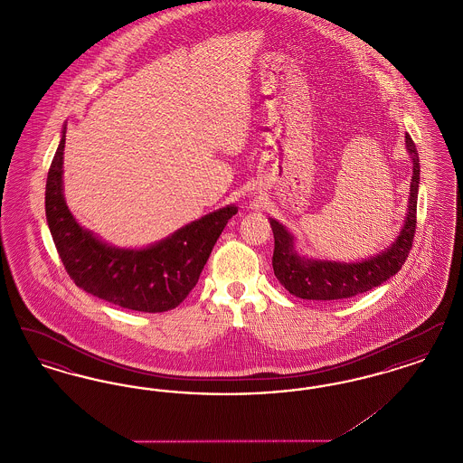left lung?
Listing matches in <instances>:
<instances>
[{
    "instance_id": "1",
    "label": "left lung",
    "mask_w": 463,
    "mask_h": 463,
    "mask_svg": "<svg viewBox=\"0 0 463 463\" xmlns=\"http://www.w3.org/2000/svg\"><path fill=\"white\" fill-rule=\"evenodd\" d=\"M406 151L413 161V175L410 184L408 210L402 229L396 240L373 257L359 262H335L323 259H308L300 255L295 238L283 223L270 219L274 232L272 267L279 283L288 291L304 300H340L364 293L385 283L399 272L411 250L417 229V198H419L420 161L415 142L406 133Z\"/></svg>"
}]
</instances>
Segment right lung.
Masks as SVG:
<instances>
[{
	"instance_id": "1",
	"label": "right lung",
	"mask_w": 463,
	"mask_h": 463,
	"mask_svg": "<svg viewBox=\"0 0 463 463\" xmlns=\"http://www.w3.org/2000/svg\"><path fill=\"white\" fill-rule=\"evenodd\" d=\"M64 147L48 170L44 212L48 229L71 279L90 295L138 312H165L180 306L196 287L215 242L236 213L227 204L146 248H119L80 225L64 198Z\"/></svg>"
}]
</instances>
